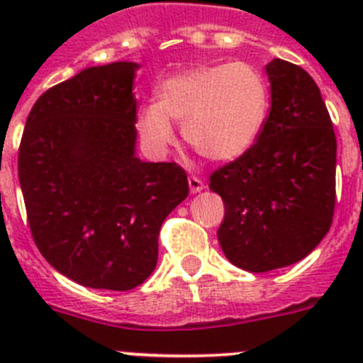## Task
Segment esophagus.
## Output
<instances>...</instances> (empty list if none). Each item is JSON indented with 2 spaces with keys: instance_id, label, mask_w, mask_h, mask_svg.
Wrapping results in <instances>:
<instances>
[{
  "instance_id": "1",
  "label": "esophagus",
  "mask_w": 363,
  "mask_h": 363,
  "mask_svg": "<svg viewBox=\"0 0 363 363\" xmlns=\"http://www.w3.org/2000/svg\"><path fill=\"white\" fill-rule=\"evenodd\" d=\"M203 187V182H201L198 176H189V189H191L192 194H194V192H200Z\"/></svg>"
}]
</instances>
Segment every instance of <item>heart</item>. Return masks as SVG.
<instances>
[{
    "mask_svg": "<svg viewBox=\"0 0 363 363\" xmlns=\"http://www.w3.org/2000/svg\"><path fill=\"white\" fill-rule=\"evenodd\" d=\"M154 105L138 114V130L154 152L174 142L172 123L200 156L233 162L251 149L269 111V89L247 63L201 65L163 79Z\"/></svg>",
    "mask_w": 363,
    "mask_h": 363,
    "instance_id": "obj_1",
    "label": "heart"
}]
</instances>
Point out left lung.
Masks as SVG:
<instances>
[{
	"instance_id": "8db88e82",
	"label": "left lung",
	"mask_w": 363,
	"mask_h": 363,
	"mask_svg": "<svg viewBox=\"0 0 363 363\" xmlns=\"http://www.w3.org/2000/svg\"><path fill=\"white\" fill-rule=\"evenodd\" d=\"M271 108L251 149L211 174L230 264L267 272L306 258L333 223L336 136L318 85L294 63L267 67Z\"/></svg>"
}]
</instances>
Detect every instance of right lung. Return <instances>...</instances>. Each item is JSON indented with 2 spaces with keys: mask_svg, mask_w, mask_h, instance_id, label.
I'll list each match as a JSON object with an SVG mask.
<instances>
[{
  "mask_svg": "<svg viewBox=\"0 0 363 363\" xmlns=\"http://www.w3.org/2000/svg\"><path fill=\"white\" fill-rule=\"evenodd\" d=\"M136 63L91 67L38 98L19 143L28 227L43 258L92 289L129 291L158 262V234L187 198L178 163L134 156Z\"/></svg>",
  "mask_w": 363,
  "mask_h": 363,
  "instance_id": "obj_1",
  "label": "right lung"
}]
</instances>
